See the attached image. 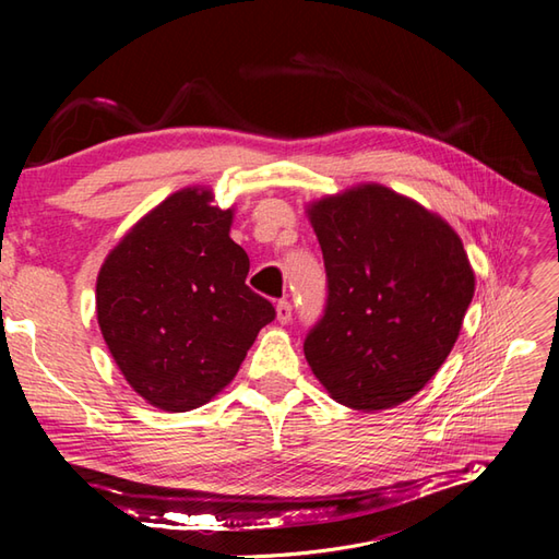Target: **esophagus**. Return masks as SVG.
I'll use <instances>...</instances> for the list:
<instances>
[{"mask_svg": "<svg viewBox=\"0 0 559 559\" xmlns=\"http://www.w3.org/2000/svg\"><path fill=\"white\" fill-rule=\"evenodd\" d=\"M292 314H294L292 302L286 300V298H282V300L277 302V319L282 321V324H289V321H292Z\"/></svg>", "mask_w": 559, "mask_h": 559, "instance_id": "1", "label": "esophagus"}]
</instances>
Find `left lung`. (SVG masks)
<instances>
[{
	"mask_svg": "<svg viewBox=\"0 0 559 559\" xmlns=\"http://www.w3.org/2000/svg\"><path fill=\"white\" fill-rule=\"evenodd\" d=\"M310 222L326 267V306L302 343L312 373L354 411L408 401L448 359L473 298L462 240L378 183L319 200Z\"/></svg>",
	"mask_w": 559,
	"mask_h": 559,
	"instance_id": "obj_1",
	"label": "left lung"
}]
</instances>
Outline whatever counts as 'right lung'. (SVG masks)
Segmentation results:
<instances>
[{"label":"right lung","instance_id":"obj_1","mask_svg":"<svg viewBox=\"0 0 559 559\" xmlns=\"http://www.w3.org/2000/svg\"><path fill=\"white\" fill-rule=\"evenodd\" d=\"M230 210L183 189L146 214L97 277V321L114 361L151 405L186 413L235 378L257 333L275 319L245 284L247 251Z\"/></svg>","mask_w":559,"mask_h":559}]
</instances>
